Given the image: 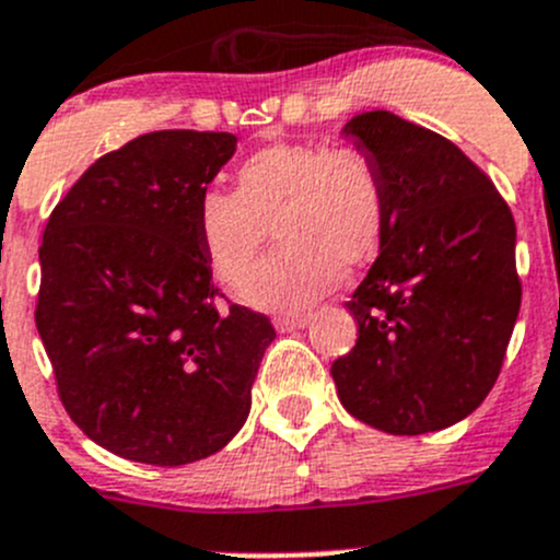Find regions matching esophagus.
Here are the masks:
<instances>
[{
	"label": "esophagus",
	"instance_id": "1",
	"mask_svg": "<svg viewBox=\"0 0 560 560\" xmlns=\"http://www.w3.org/2000/svg\"><path fill=\"white\" fill-rule=\"evenodd\" d=\"M308 322H312V316L308 314L279 316V319H276V327H279L281 332H290V330H303V327H308Z\"/></svg>",
	"mask_w": 560,
	"mask_h": 560
}]
</instances>
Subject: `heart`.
<instances>
[{
	"label": "heart",
	"instance_id": "heart-1",
	"mask_svg": "<svg viewBox=\"0 0 560 560\" xmlns=\"http://www.w3.org/2000/svg\"><path fill=\"white\" fill-rule=\"evenodd\" d=\"M197 224L224 281L244 276L273 228L281 246L248 270L241 298L270 312H301L338 284L341 265L374 257L387 195L363 151L273 143L241 165L238 191L208 189L200 197Z\"/></svg>",
	"mask_w": 560,
	"mask_h": 560
}]
</instances>
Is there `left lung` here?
I'll return each mask as SVG.
<instances>
[{"mask_svg": "<svg viewBox=\"0 0 560 560\" xmlns=\"http://www.w3.org/2000/svg\"><path fill=\"white\" fill-rule=\"evenodd\" d=\"M387 195L380 257L349 314L358 343L332 363L338 400L393 436L442 431L499 380L517 314V230L490 178L442 135L389 110L341 129Z\"/></svg>", "mask_w": 560, "mask_h": 560, "instance_id": "obj_1", "label": "left lung"}]
</instances>
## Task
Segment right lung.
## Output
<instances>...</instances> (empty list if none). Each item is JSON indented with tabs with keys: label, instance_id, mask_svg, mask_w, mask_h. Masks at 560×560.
<instances>
[{
	"label": "right lung",
	"instance_id": "add662e5",
	"mask_svg": "<svg viewBox=\"0 0 560 560\" xmlns=\"http://www.w3.org/2000/svg\"><path fill=\"white\" fill-rule=\"evenodd\" d=\"M230 132L162 129L100 156L39 246L37 330L59 398L107 453L184 466L244 428L276 338L265 314L217 306L197 206L233 160Z\"/></svg>",
	"mask_w": 560,
	"mask_h": 560
}]
</instances>
